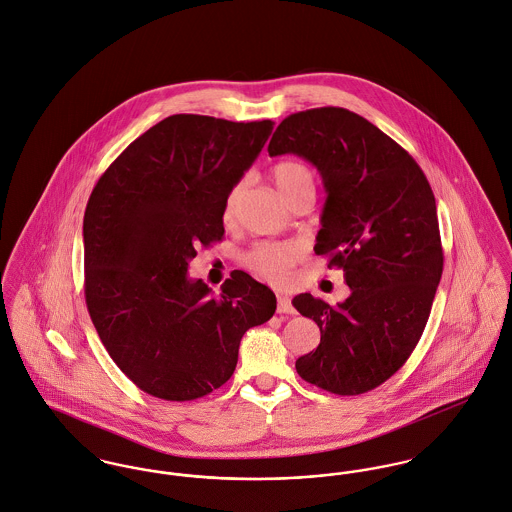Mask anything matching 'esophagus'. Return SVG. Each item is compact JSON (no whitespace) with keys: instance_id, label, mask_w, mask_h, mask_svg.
Listing matches in <instances>:
<instances>
[{"instance_id":"esophagus-1","label":"esophagus","mask_w":512,"mask_h":512,"mask_svg":"<svg viewBox=\"0 0 512 512\" xmlns=\"http://www.w3.org/2000/svg\"><path fill=\"white\" fill-rule=\"evenodd\" d=\"M278 313H287V315L295 313V309L291 305V299L285 293H278Z\"/></svg>"}]
</instances>
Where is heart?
Wrapping results in <instances>:
<instances>
[{
    "label": "heart",
    "mask_w": 512,
    "mask_h": 512,
    "mask_svg": "<svg viewBox=\"0 0 512 512\" xmlns=\"http://www.w3.org/2000/svg\"><path fill=\"white\" fill-rule=\"evenodd\" d=\"M272 178L274 184L278 187L281 197L287 201L289 197L313 189L315 187V178L313 172L295 160H285L279 162L272 168ZM242 191V184L236 186L229 191L225 205H223V217L225 221H229L233 217L234 207L238 201V195ZM301 250L297 244L291 242H258L254 244L246 254H244V264L248 270H252L256 276L268 279V281H285L289 268L299 260Z\"/></svg>",
    "instance_id": "1"
}]
</instances>
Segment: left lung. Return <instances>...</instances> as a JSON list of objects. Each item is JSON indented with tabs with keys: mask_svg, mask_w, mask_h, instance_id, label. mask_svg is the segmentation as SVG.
Instances as JSON below:
<instances>
[{
	"mask_svg": "<svg viewBox=\"0 0 512 512\" xmlns=\"http://www.w3.org/2000/svg\"><path fill=\"white\" fill-rule=\"evenodd\" d=\"M268 152L319 170L326 199L315 254L342 268L352 291L336 307L293 297L321 328V344L295 370L336 395L366 393L407 362L428 321L444 266L434 193L405 148L342 107L285 117Z\"/></svg>",
	"mask_w": 512,
	"mask_h": 512,
	"instance_id": "1",
	"label": "left lung"
}]
</instances>
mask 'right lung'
Instances as JSON below:
<instances>
[{
  "label": "right lung",
  "mask_w": 512,
  "mask_h": 512,
  "mask_svg": "<svg viewBox=\"0 0 512 512\" xmlns=\"http://www.w3.org/2000/svg\"><path fill=\"white\" fill-rule=\"evenodd\" d=\"M272 121L172 115L133 140L93 187L84 215L86 303L113 358L144 393L191 401L233 375L244 332L276 295L234 270L213 293L187 266L223 238V205Z\"/></svg>",
  "instance_id": "1"
}]
</instances>
